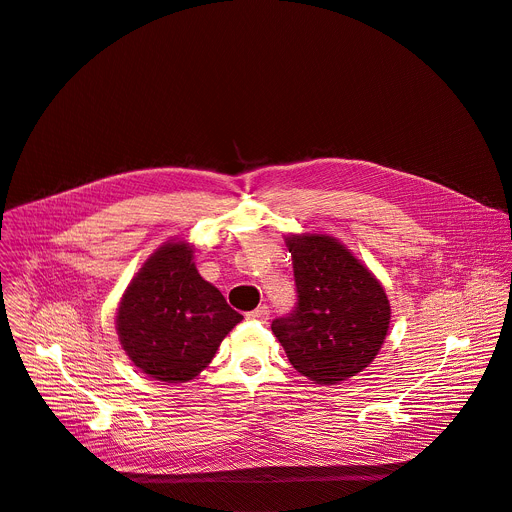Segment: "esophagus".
I'll list each match as a JSON object with an SVG mask.
<instances>
[{
  "mask_svg": "<svg viewBox=\"0 0 512 512\" xmlns=\"http://www.w3.org/2000/svg\"><path fill=\"white\" fill-rule=\"evenodd\" d=\"M247 319L267 323V321H269V307H265V305H263V307H257V309L249 311V313H247Z\"/></svg>",
  "mask_w": 512,
  "mask_h": 512,
  "instance_id": "obj_1",
  "label": "esophagus"
}]
</instances>
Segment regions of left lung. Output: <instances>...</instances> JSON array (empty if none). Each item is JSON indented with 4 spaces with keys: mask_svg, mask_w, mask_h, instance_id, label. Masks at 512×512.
Returning a JSON list of instances; mask_svg holds the SVG:
<instances>
[{
    "mask_svg": "<svg viewBox=\"0 0 512 512\" xmlns=\"http://www.w3.org/2000/svg\"><path fill=\"white\" fill-rule=\"evenodd\" d=\"M297 307L271 323L291 366L313 384L333 386L366 370L390 327V299L378 277L335 237L285 235Z\"/></svg>",
    "mask_w": 512,
    "mask_h": 512,
    "instance_id": "obj_1",
    "label": "left lung"
}]
</instances>
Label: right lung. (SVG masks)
<instances>
[{"label": "right lung", "mask_w": 512, "mask_h": 512, "mask_svg": "<svg viewBox=\"0 0 512 512\" xmlns=\"http://www.w3.org/2000/svg\"><path fill=\"white\" fill-rule=\"evenodd\" d=\"M193 253L185 239L162 243L132 277L116 309L122 350L142 374L164 384L197 378L243 319L199 275Z\"/></svg>", "instance_id": "right-lung-1"}]
</instances>
